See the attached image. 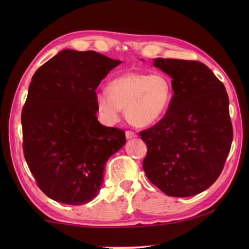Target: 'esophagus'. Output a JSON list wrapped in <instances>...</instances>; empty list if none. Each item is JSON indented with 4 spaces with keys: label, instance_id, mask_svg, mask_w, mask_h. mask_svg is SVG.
Returning a JSON list of instances; mask_svg holds the SVG:
<instances>
[{
    "label": "esophagus",
    "instance_id": "1",
    "mask_svg": "<svg viewBox=\"0 0 249 249\" xmlns=\"http://www.w3.org/2000/svg\"><path fill=\"white\" fill-rule=\"evenodd\" d=\"M125 136H126V138H127V140H132V138L136 137L137 135H136V133L133 132V130H126Z\"/></svg>",
    "mask_w": 249,
    "mask_h": 249
}]
</instances>
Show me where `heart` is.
Masks as SVG:
<instances>
[{
	"mask_svg": "<svg viewBox=\"0 0 249 249\" xmlns=\"http://www.w3.org/2000/svg\"><path fill=\"white\" fill-rule=\"evenodd\" d=\"M171 80L161 72H126L108 82L107 91L96 94V108L100 116L113 123L121 111L130 124L144 127L156 123L165 115L171 103Z\"/></svg>",
	"mask_w": 249,
	"mask_h": 249,
	"instance_id": "obj_1",
	"label": "heart"
}]
</instances>
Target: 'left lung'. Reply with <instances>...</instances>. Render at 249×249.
I'll list each match as a JSON object with an SVG mask.
<instances>
[{
	"instance_id": "left-lung-1",
	"label": "left lung",
	"mask_w": 249,
	"mask_h": 249,
	"mask_svg": "<svg viewBox=\"0 0 249 249\" xmlns=\"http://www.w3.org/2000/svg\"><path fill=\"white\" fill-rule=\"evenodd\" d=\"M170 75L174 96L165 116L142 130L147 178L169 196H196L220 177L233 141L225 87L200 61L154 59Z\"/></svg>"
}]
</instances>
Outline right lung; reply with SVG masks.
Returning a JSON list of instances; mask_svg holds the SVG:
<instances>
[{
  "mask_svg": "<svg viewBox=\"0 0 249 249\" xmlns=\"http://www.w3.org/2000/svg\"><path fill=\"white\" fill-rule=\"evenodd\" d=\"M120 64L92 50L65 49L34 73L22 111L23 150L50 199L71 205L93 200L105 162L126 142L124 130L96 117L95 89Z\"/></svg>",
  "mask_w": 249,
  "mask_h": 249,
  "instance_id": "obj_1",
  "label": "right lung"
}]
</instances>
